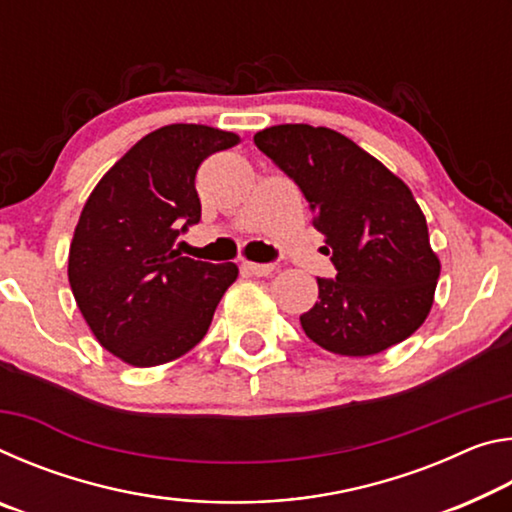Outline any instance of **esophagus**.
I'll use <instances>...</instances> for the list:
<instances>
[{
    "label": "esophagus",
    "instance_id": "obj_1",
    "mask_svg": "<svg viewBox=\"0 0 512 512\" xmlns=\"http://www.w3.org/2000/svg\"><path fill=\"white\" fill-rule=\"evenodd\" d=\"M244 268L248 273H253L257 277L271 275L275 271V264H257V262H244Z\"/></svg>",
    "mask_w": 512,
    "mask_h": 512
}]
</instances>
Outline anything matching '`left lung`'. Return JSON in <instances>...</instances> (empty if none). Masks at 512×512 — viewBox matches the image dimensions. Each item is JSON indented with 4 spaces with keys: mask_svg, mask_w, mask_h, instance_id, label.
<instances>
[{
    "mask_svg": "<svg viewBox=\"0 0 512 512\" xmlns=\"http://www.w3.org/2000/svg\"><path fill=\"white\" fill-rule=\"evenodd\" d=\"M255 144L302 189L336 266L334 280L318 277L316 305L300 316L305 334L341 357L409 339L431 311L440 259L404 180L325 126H271Z\"/></svg>",
    "mask_w": 512,
    "mask_h": 512,
    "instance_id": "1",
    "label": "left lung"
}]
</instances>
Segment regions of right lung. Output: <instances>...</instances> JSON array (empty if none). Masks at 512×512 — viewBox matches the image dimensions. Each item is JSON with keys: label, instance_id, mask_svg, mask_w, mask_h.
<instances>
[{"label": "right lung", "instance_id": "right-lung-1", "mask_svg": "<svg viewBox=\"0 0 512 512\" xmlns=\"http://www.w3.org/2000/svg\"><path fill=\"white\" fill-rule=\"evenodd\" d=\"M239 135L171 124L144 135L108 169L83 205L67 277L101 348L151 368L201 343L237 264L183 257L173 241L201 221L196 171Z\"/></svg>", "mask_w": 512, "mask_h": 512}]
</instances>
